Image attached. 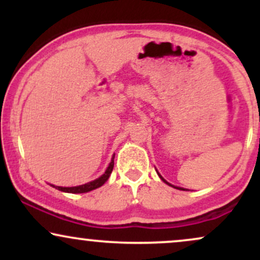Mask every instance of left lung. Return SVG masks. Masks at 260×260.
Listing matches in <instances>:
<instances>
[{"label":"left lung","mask_w":260,"mask_h":260,"mask_svg":"<svg viewBox=\"0 0 260 260\" xmlns=\"http://www.w3.org/2000/svg\"><path fill=\"white\" fill-rule=\"evenodd\" d=\"M157 175H159V177H160V178H161V180H162L164 182H165V183H168V184H169V186H172V184H170V183H169V182H166L165 180H164V178H162V176H161V175L159 174V172H157ZM172 187H175V186H172ZM175 188H178V189H181V190H186V189H184V188H181V187H175Z\"/></svg>","instance_id":"8db88e82"}]
</instances>
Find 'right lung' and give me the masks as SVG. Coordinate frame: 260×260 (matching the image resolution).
<instances>
[{
    "mask_svg": "<svg viewBox=\"0 0 260 260\" xmlns=\"http://www.w3.org/2000/svg\"><path fill=\"white\" fill-rule=\"evenodd\" d=\"M113 159H115V155L112 156L111 162H110L109 168L106 169L105 174L101 175L99 178H96V180L88 182V183L82 184V186H76V187H58V186H53V184H51V186L53 188H56V189L62 190V192L73 193V194H76V193H86V192H90V190H92V189H96V188L101 187L107 180H109L110 175H111V172L113 170Z\"/></svg>",
    "mask_w": 260,
    "mask_h": 260,
    "instance_id": "right-lung-1",
    "label": "right lung"
}]
</instances>
